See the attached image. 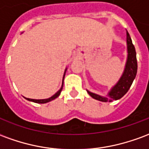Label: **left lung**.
Here are the masks:
<instances>
[{
	"label": "left lung",
	"mask_w": 149,
	"mask_h": 149,
	"mask_svg": "<svg viewBox=\"0 0 149 149\" xmlns=\"http://www.w3.org/2000/svg\"><path fill=\"white\" fill-rule=\"evenodd\" d=\"M126 41H127L128 55H127L125 69L120 80L110 89L106 97L100 96L87 90L88 93L93 99L100 100L102 102H112L113 100H119L122 97H124L131 87L137 72V61H136V53L135 47L132 42V39L128 31H126Z\"/></svg>",
	"instance_id": "8db88e82"
}]
</instances>
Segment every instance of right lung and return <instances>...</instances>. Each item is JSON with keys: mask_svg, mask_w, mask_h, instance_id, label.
Returning a JSON list of instances; mask_svg holds the SVG:
<instances>
[{"mask_svg": "<svg viewBox=\"0 0 149 149\" xmlns=\"http://www.w3.org/2000/svg\"><path fill=\"white\" fill-rule=\"evenodd\" d=\"M66 70H67V68H65V72H64V76H63V80H62V85L61 88L59 89L56 93L53 96H52L51 97H49V98H47V99H41V100H36V99H29V98H26V97H24L26 100H29V101H32V102H34V103H37V104H45L48 103L49 101H51V100H53L56 98H57V97L60 96V94L61 93L62 88H63V84H64V79H65V72H66Z\"/></svg>", "mask_w": 149, "mask_h": 149, "instance_id": "right-lung-1", "label": "right lung"}]
</instances>
